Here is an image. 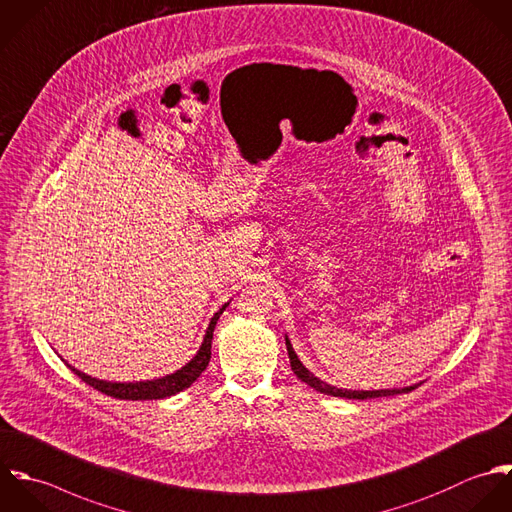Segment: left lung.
Instances as JSON below:
<instances>
[{
    "instance_id": "8db88e82",
    "label": "left lung",
    "mask_w": 512,
    "mask_h": 512,
    "mask_svg": "<svg viewBox=\"0 0 512 512\" xmlns=\"http://www.w3.org/2000/svg\"><path fill=\"white\" fill-rule=\"evenodd\" d=\"M286 347H288V357H290V365H292V371L298 375V379H302L304 383H308L310 387H314L316 391L320 393H326V395H334V397H345V399H375V397H389V395H399V393H409L413 391L415 387H419V383L415 385H409V387H393V389H371V391H353V389H341L336 385H330L326 381H322L320 377H316L302 361L300 357L296 355L292 343L286 336Z\"/></svg>"
}]
</instances>
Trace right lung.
I'll return each instance as SVG.
<instances>
[{"mask_svg": "<svg viewBox=\"0 0 512 512\" xmlns=\"http://www.w3.org/2000/svg\"><path fill=\"white\" fill-rule=\"evenodd\" d=\"M230 302H226L212 318H210V324L206 328V334H204V340L200 343L196 355L186 363L182 365L180 369H176L174 373H169L165 377H159V379H149V381H129V383H121V381H105V379H97V377H91L79 369H75L73 365L67 363V367L77 375L81 377L87 385H91L93 389L105 393V395H111L115 399H129V401H149V399H163V397H171L180 393L182 389L190 387L198 377L200 373L206 369L208 361H210V347H212V334H214V326L218 322V318L222 316V312L228 308Z\"/></svg>", "mask_w": 512, "mask_h": 512, "instance_id": "right-lung-1", "label": "right lung"}]
</instances>
